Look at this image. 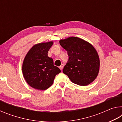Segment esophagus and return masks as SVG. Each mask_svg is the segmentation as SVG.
<instances>
[{
	"instance_id": "34e87169",
	"label": "esophagus",
	"mask_w": 122,
	"mask_h": 122,
	"mask_svg": "<svg viewBox=\"0 0 122 122\" xmlns=\"http://www.w3.org/2000/svg\"><path fill=\"white\" fill-rule=\"evenodd\" d=\"M63 67H64V65H63V64H62V65L60 66V69L61 71H62V69L63 68Z\"/></svg>"
}]
</instances>
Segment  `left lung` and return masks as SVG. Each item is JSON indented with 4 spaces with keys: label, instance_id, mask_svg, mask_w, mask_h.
Listing matches in <instances>:
<instances>
[{
    "label": "left lung",
    "instance_id": "1",
    "mask_svg": "<svg viewBox=\"0 0 122 122\" xmlns=\"http://www.w3.org/2000/svg\"><path fill=\"white\" fill-rule=\"evenodd\" d=\"M60 44L67 51L69 59L63 69L73 83L86 86L93 82L100 69V59L95 48L77 37L61 40Z\"/></svg>",
    "mask_w": 122,
    "mask_h": 122
}]
</instances>
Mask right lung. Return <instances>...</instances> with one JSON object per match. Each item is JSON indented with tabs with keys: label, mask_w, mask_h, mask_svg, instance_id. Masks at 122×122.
Wrapping results in <instances>:
<instances>
[{
	"label": "right lung",
	"mask_w": 122,
	"mask_h": 122,
	"mask_svg": "<svg viewBox=\"0 0 122 122\" xmlns=\"http://www.w3.org/2000/svg\"><path fill=\"white\" fill-rule=\"evenodd\" d=\"M53 42L34 45L27 53L22 63V73L29 85L38 90H45L52 85L55 76L61 72L54 65L48 52Z\"/></svg>",
	"instance_id": "right-lung-1"
}]
</instances>
